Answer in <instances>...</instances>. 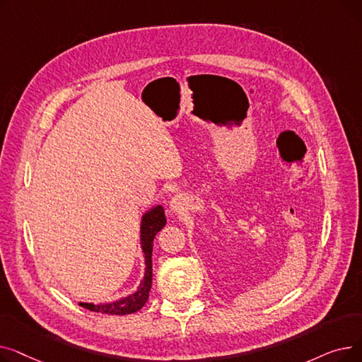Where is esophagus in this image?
I'll use <instances>...</instances> for the list:
<instances>
[{"mask_svg":"<svg viewBox=\"0 0 362 362\" xmlns=\"http://www.w3.org/2000/svg\"><path fill=\"white\" fill-rule=\"evenodd\" d=\"M180 197H176L173 201H171V210H173V211H176V210H179V208H180Z\"/></svg>","mask_w":362,"mask_h":362,"instance_id":"34e87169","label":"esophagus"}]
</instances>
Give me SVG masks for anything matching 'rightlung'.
Listing matches in <instances>:
<instances>
[{
    "label": "right lung",
    "instance_id": "obj_1",
    "mask_svg": "<svg viewBox=\"0 0 362 362\" xmlns=\"http://www.w3.org/2000/svg\"><path fill=\"white\" fill-rule=\"evenodd\" d=\"M165 226V216L161 205L152 208L142 217L141 224V243L142 251L145 254V276L141 281L139 288L135 293H132L120 300L110 302V303H83L79 305L95 313H103L110 315H126L139 311L145 302L148 300L151 284H152V243H154L156 235Z\"/></svg>",
    "mask_w": 362,
    "mask_h": 362
}]
</instances>
